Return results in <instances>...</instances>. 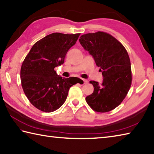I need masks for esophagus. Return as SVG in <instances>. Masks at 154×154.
Returning <instances> with one entry per match:
<instances>
[{
	"label": "esophagus",
	"mask_w": 154,
	"mask_h": 154,
	"mask_svg": "<svg viewBox=\"0 0 154 154\" xmlns=\"http://www.w3.org/2000/svg\"><path fill=\"white\" fill-rule=\"evenodd\" d=\"M80 81H83L84 84H87V83H88V80H86L85 79H82H82H80Z\"/></svg>",
	"instance_id": "esophagus-1"
}]
</instances>
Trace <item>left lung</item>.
Masks as SVG:
<instances>
[{"mask_svg":"<svg viewBox=\"0 0 154 154\" xmlns=\"http://www.w3.org/2000/svg\"><path fill=\"white\" fill-rule=\"evenodd\" d=\"M79 42L93 57L103 76L101 84L90 81L94 91L86 97V103L97 112L112 111L122 103L131 85L128 53L117 39L105 32L82 35Z\"/></svg>","mask_w":154,"mask_h":154,"instance_id":"left-lung-1","label":"left lung"}]
</instances>
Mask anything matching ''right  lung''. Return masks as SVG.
Segmentation results:
<instances>
[{"label": "right lung", "instance_id": "obj_1", "mask_svg": "<svg viewBox=\"0 0 154 154\" xmlns=\"http://www.w3.org/2000/svg\"><path fill=\"white\" fill-rule=\"evenodd\" d=\"M80 33H54L37 42L21 68V85L26 97L37 109L51 112L64 103L69 88L77 82L57 75L54 68L64 62L68 51Z\"/></svg>", "mask_w": 154, "mask_h": 154}]
</instances>
